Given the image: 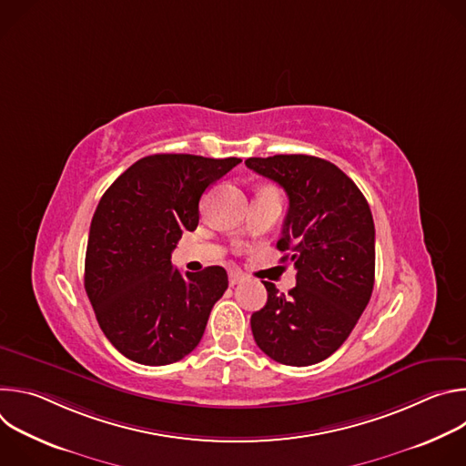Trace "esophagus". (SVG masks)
<instances>
[{
  "instance_id": "obj_1",
  "label": "esophagus",
  "mask_w": 466,
  "mask_h": 466,
  "mask_svg": "<svg viewBox=\"0 0 466 466\" xmlns=\"http://www.w3.org/2000/svg\"><path fill=\"white\" fill-rule=\"evenodd\" d=\"M241 280H245V275H243V273H239V271H230V275H228L230 286H236V284H239Z\"/></svg>"
}]
</instances>
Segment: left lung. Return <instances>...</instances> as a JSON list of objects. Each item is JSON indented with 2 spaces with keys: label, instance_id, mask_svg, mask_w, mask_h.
Instances as JSON below:
<instances>
[{
  "label": "left lung",
  "instance_id": "left-lung-1",
  "mask_svg": "<svg viewBox=\"0 0 466 466\" xmlns=\"http://www.w3.org/2000/svg\"><path fill=\"white\" fill-rule=\"evenodd\" d=\"M245 166L280 184L289 198L282 238L297 286L252 313L256 345L271 360L315 365L350 336L374 288V221L367 198L338 166L308 155L247 158Z\"/></svg>",
  "mask_w": 466,
  "mask_h": 466
}]
</instances>
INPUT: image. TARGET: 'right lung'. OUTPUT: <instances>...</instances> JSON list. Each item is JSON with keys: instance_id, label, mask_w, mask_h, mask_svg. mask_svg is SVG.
<instances>
[{"instance_id": "right-lung-1", "label": "right lung", "mask_w": 466, "mask_h": 466, "mask_svg": "<svg viewBox=\"0 0 466 466\" xmlns=\"http://www.w3.org/2000/svg\"><path fill=\"white\" fill-rule=\"evenodd\" d=\"M241 158L151 155L105 191L90 225L85 289L106 339L151 367L187 356L201 341L227 271L173 269L171 252L198 225V201Z\"/></svg>"}]
</instances>
